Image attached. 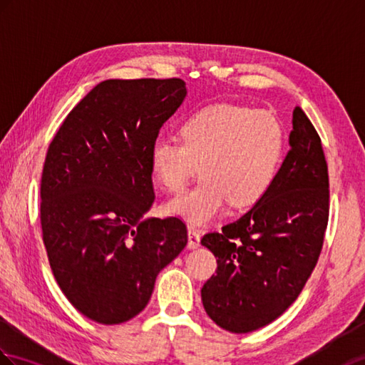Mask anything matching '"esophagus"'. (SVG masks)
Masks as SVG:
<instances>
[{
	"instance_id": "34e87169",
	"label": "esophagus",
	"mask_w": 365,
	"mask_h": 365,
	"mask_svg": "<svg viewBox=\"0 0 365 365\" xmlns=\"http://www.w3.org/2000/svg\"><path fill=\"white\" fill-rule=\"evenodd\" d=\"M200 245V233L196 227H188V247L196 249Z\"/></svg>"
}]
</instances>
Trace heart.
<instances>
[{"label": "heart", "mask_w": 365, "mask_h": 365, "mask_svg": "<svg viewBox=\"0 0 365 365\" xmlns=\"http://www.w3.org/2000/svg\"><path fill=\"white\" fill-rule=\"evenodd\" d=\"M182 143L157 138L149 150L150 171L168 192L191 190L166 203V213L205 224L228 202L250 207L270 190L284 154V130L266 110L233 104L202 107L180 124Z\"/></svg>", "instance_id": "1"}]
</instances>
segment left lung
<instances>
[{"mask_svg":"<svg viewBox=\"0 0 365 365\" xmlns=\"http://www.w3.org/2000/svg\"><path fill=\"white\" fill-rule=\"evenodd\" d=\"M289 146L264 197L222 232L202 238L217 261L202 303L227 331L250 333L282 316L320 257L329 216L328 165L300 107L294 108Z\"/></svg>","mask_w":365,"mask_h":365,"instance_id":"8db88e82","label":"left lung"}]
</instances>
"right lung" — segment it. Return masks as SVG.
Here are the masks:
<instances>
[{"instance_id":"obj_1","label":"right lung","mask_w":365,"mask_h":365,"mask_svg":"<svg viewBox=\"0 0 365 365\" xmlns=\"http://www.w3.org/2000/svg\"><path fill=\"white\" fill-rule=\"evenodd\" d=\"M185 96L179 78L104 81L48 148L40 183L48 261L65 297L98 324L140 314L160 270L188 242L182 219H143L155 199L150 146Z\"/></svg>"}]
</instances>
